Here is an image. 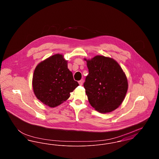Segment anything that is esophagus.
I'll list each match as a JSON object with an SVG mask.
<instances>
[{"instance_id":"esophagus-1","label":"esophagus","mask_w":159,"mask_h":159,"mask_svg":"<svg viewBox=\"0 0 159 159\" xmlns=\"http://www.w3.org/2000/svg\"><path fill=\"white\" fill-rule=\"evenodd\" d=\"M83 82H84L83 79H81L79 81V84L80 85H82V84H83Z\"/></svg>"}]
</instances>
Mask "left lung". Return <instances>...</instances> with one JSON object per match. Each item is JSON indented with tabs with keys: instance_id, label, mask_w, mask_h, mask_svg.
Segmentation results:
<instances>
[{
	"instance_id": "left-lung-1",
	"label": "left lung",
	"mask_w": 159,
	"mask_h": 159,
	"mask_svg": "<svg viewBox=\"0 0 159 159\" xmlns=\"http://www.w3.org/2000/svg\"><path fill=\"white\" fill-rule=\"evenodd\" d=\"M86 61L89 74L83 86L90 104L101 113L116 110L123 102L128 88L121 67L113 59L101 55Z\"/></svg>"
}]
</instances>
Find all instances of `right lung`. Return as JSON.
Instances as JSON below:
<instances>
[{
	"instance_id": "add662e5",
	"label": "right lung",
	"mask_w": 159,
	"mask_h": 159,
	"mask_svg": "<svg viewBox=\"0 0 159 159\" xmlns=\"http://www.w3.org/2000/svg\"><path fill=\"white\" fill-rule=\"evenodd\" d=\"M79 86L68 70L67 61L56 54L41 62L35 68L33 88L38 99L46 106L60 105Z\"/></svg>"
}]
</instances>
